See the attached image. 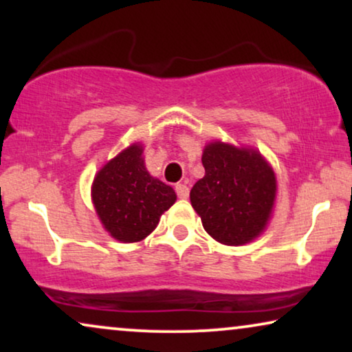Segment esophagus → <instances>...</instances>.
<instances>
[{"mask_svg": "<svg viewBox=\"0 0 352 352\" xmlns=\"http://www.w3.org/2000/svg\"><path fill=\"white\" fill-rule=\"evenodd\" d=\"M176 194L179 199H187L189 197V187L186 184H176Z\"/></svg>", "mask_w": 352, "mask_h": 352, "instance_id": "obj_1", "label": "esophagus"}]
</instances>
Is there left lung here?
<instances>
[{
  "instance_id": "1",
  "label": "left lung",
  "mask_w": 352,
  "mask_h": 352,
  "mask_svg": "<svg viewBox=\"0 0 352 352\" xmlns=\"http://www.w3.org/2000/svg\"><path fill=\"white\" fill-rule=\"evenodd\" d=\"M205 176L190 190V204L216 242L239 247L266 230L277 197L271 163L254 147L211 141L204 147Z\"/></svg>"
}]
</instances>
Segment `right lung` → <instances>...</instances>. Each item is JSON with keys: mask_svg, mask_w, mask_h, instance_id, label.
Listing matches in <instances>:
<instances>
[{"mask_svg": "<svg viewBox=\"0 0 352 352\" xmlns=\"http://www.w3.org/2000/svg\"><path fill=\"white\" fill-rule=\"evenodd\" d=\"M91 200L110 237L134 243L157 228L176 192L147 171L144 144L133 142L96 173Z\"/></svg>", "mask_w": 352, "mask_h": 352, "instance_id": "obj_1", "label": "right lung"}]
</instances>
